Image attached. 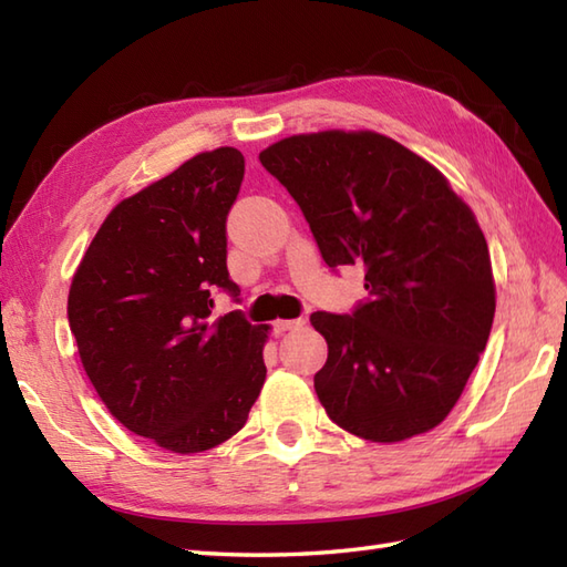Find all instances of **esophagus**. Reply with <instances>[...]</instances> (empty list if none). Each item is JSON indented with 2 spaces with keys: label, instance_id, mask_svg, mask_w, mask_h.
<instances>
[{
  "label": "esophagus",
  "instance_id": "1",
  "mask_svg": "<svg viewBox=\"0 0 567 567\" xmlns=\"http://www.w3.org/2000/svg\"><path fill=\"white\" fill-rule=\"evenodd\" d=\"M305 327V319H277L272 323V331L280 336L285 331H295V329H302Z\"/></svg>",
  "mask_w": 567,
  "mask_h": 567
}]
</instances>
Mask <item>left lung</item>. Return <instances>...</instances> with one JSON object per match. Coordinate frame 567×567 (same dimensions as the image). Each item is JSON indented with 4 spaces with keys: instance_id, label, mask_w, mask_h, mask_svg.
Listing matches in <instances>:
<instances>
[{
    "instance_id": "8db88e82",
    "label": "left lung",
    "mask_w": 567,
    "mask_h": 567,
    "mask_svg": "<svg viewBox=\"0 0 567 567\" xmlns=\"http://www.w3.org/2000/svg\"><path fill=\"white\" fill-rule=\"evenodd\" d=\"M260 163L299 204L329 268L365 270L368 299L353 315H311L329 343L315 375L329 419L375 443L439 426L495 319V277L473 209L436 167L375 131L290 136Z\"/></svg>"
}]
</instances>
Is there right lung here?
<instances>
[{
    "mask_svg": "<svg viewBox=\"0 0 567 567\" xmlns=\"http://www.w3.org/2000/svg\"><path fill=\"white\" fill-rule=\"evenodd\" d=\"M236 148L199 153L118 202L84 252L68 321L112 416L173 453H202L244 429L265 382L268 327L212 317L226 270V216L244 183Z\"/></svg>",
    "mask_w": 567,
    "mask_h": 567,
    "instance_id": "1",
    "label": "right lung"
}]
</instances>
